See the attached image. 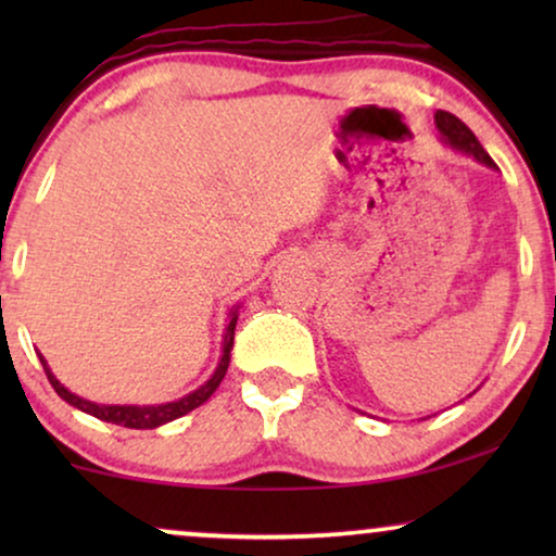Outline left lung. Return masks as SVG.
Segmentation results:
<instances>
[{
	"label": "left lung",
	"mask_w": 556,
	"mask_h": 556,
	"mask_svg": "<svg viewBox=\"0 0 556 556\" xmlns=\"http://www.w3.org/2000/svg\"><path fill=\"white\" fill-rule=\"evenodd\" d=\"M435 126L440 131V139H443V143H447V147L455 151H463V154H468V156H473L478 164H485V166H491V169H496V164H493V159L485 154L481 141L476 139V134L470 131V128L463 124L460 118H455L453 113H447V111H438Z\"/></svg>",
	"instance_id": "8db88e82"
}]
</instances>
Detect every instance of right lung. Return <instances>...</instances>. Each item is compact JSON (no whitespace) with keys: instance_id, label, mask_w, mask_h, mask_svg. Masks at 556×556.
<instances>
[{"instance_id":"obj_1","label":"right lung","mask_w":556,"mask_h":556,"mask_svg":"<svg viewBox=\"0 0 556 556\" xmlns=\"http://www.w3.org/2000/svg\"><path fill=\"white\" fill-rule=\"evenodd\" d=\"M238 308L240 306H235L230 311V316H227L225 337H223V356H219L217 369L212 371V377L202 387H197L194 392H189V394H185V397H179L174 402H164V405H98V402L83 400L75 392L67 390L65 384H60V379L52 375V369L48 367V362H45V356L40 352H37V356H40L45 375H48L50 384L55 387V392L67 402V405L78 407V409H83V413L93 415L103 422L121 425V428L154 430V428H159V425H166V422L177 420V417H181V415L192 413V409L204 405V402L215 394L219 382H223L227 375V367H230V352H232V341H235V324H238Z\"/></svg>"}]
</instances>
